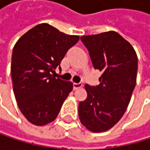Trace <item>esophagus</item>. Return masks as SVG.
Wrapping results in <instances>:
<instances>
[{
    "mask_svg": "<svg viewBox=\"0 0 150 150\" xmlns=\"http://www.w3.org/2000/svg\"><path fill=\"white\" fill-rule=\"evenodd\" d=\"M83 86V83H73V88L74 90H76V89H79Z\"/></svg>",
    "mask_w": 150,
    "mask_h": 150,
    "instance_id": "obj_1",
    "label": "esophagus"
}]
</instances>
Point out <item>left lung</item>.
I'll use <instances>...</instances> for the list:
<instances>
[{
  "label": "left lung",
  "instance_id": "1",
  "mask_svg": "<svg viewBox=\"0 0 150 150\" xmlns=\"http://www.w3.org/2000/svg\"><path fill=\"white\" fill-rule=\"evenodd\" d=\"M94 69L103 72L100 83L85 84L87 98L79 103L81 122L93 132L112 128L126 112L136 85L138 57L119 33L108 31L81 37Z\"/></svg>",
  "mask_w": 150,
  "mask_h": 150
}]
</instances>
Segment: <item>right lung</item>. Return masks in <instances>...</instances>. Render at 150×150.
<instances>
[{
  "instance_id": "add662e5",
  "label": "right lung",
  "mask_w": 150,
  "mask_h": 150,
  "mask_svg": "<svg viewBox=\"0 0 150 150\" xmlns=\"http://www.w3.org/2000/svg\"><path fill=\"white\" fill-rule=\"evenodd\" d=\"M79 40L47 23L35 26L15 44L11 57L14 95L30 122L46 125L57 118L73 83L55 78L65 55Z\"/></svg>"
}]
</instances>
